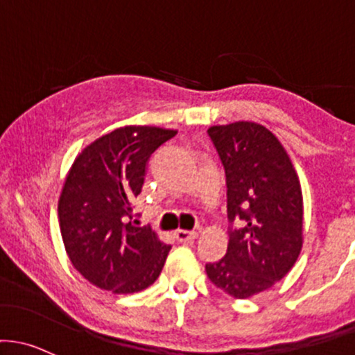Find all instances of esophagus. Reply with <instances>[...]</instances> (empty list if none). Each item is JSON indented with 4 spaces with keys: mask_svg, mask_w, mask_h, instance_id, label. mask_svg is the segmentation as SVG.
Listing matches in <instances>:
<instances>
[{
    "mask_svg": "<svg viewBox=\"0 0 355 355\" xmlns=\"http://www.w3.org/2000/svg\"><path fill=\"white\" fill-rule=\"evenodd\" d=\"M175 236H177V239L180 241V243H192L193 239H197V232L196 231H185V229H178L177 232H175Z\"/></svg>",
    "mask_w": 355,
    "mask_h": 355,
    "instance_id": "esophagus-1",
    "label": "esophagus"
}]
</instances>
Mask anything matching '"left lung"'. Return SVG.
I'll return each instance as SVG.
<instances>
[{"label": "left lung", "mask_w": 355, "mask_h": 355, "mask_svg": "<svg viewBox=\"0 0 355 355\" xmlns=\"http://www.w3.org/2000/svg\"><path fill=\"white\" fill-rule=\"evenodd\" d=\"M227 184V252L205 264L209 279L232 298L270 290L297 263L303 246V196L297 170L279 139L263 124L210 126Z\"/></svg>", "instance_id": "8db88e82"}]
</instances>
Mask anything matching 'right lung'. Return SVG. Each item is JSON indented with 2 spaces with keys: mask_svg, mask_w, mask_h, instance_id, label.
<instances>
[{
  "mask_svg": "<svg viewBox=\"0 0 355 355\" xmlns=\"http://www.w3.org/2000/svg\"><path fill=\"white\" fill-rule=\"evenodd\" d=\"M175 135L157 126L118 128L89 143L70 166L58 198L62 239L72 266L101 290L138 293L163 270L171 246L126 219L148 158Z\"/></svg>",
  "mask_w": 355,
  "mask_h": 355,
  "instance_id": "1",
  "label": "right lung"
}]
</instances>
